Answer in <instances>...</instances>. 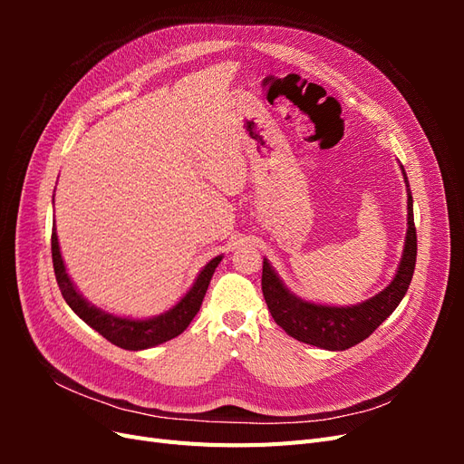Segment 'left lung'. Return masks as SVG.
Instances as JSON below:
<instances>
[{
	"label": "left lung",
	"instance_id": "obj_1",
	"mask_svg": "<svg viewBox=\"0 0 464 464\" xmlns=\"http://www.w3.org/2000/svg\"><path fill=\"white\" fill-rule=\"evenodd\" d=\"M402 176L406 184V198H409V230H406L402 259L391 285L385 290L375 294L373 298L346 307L305 302L294 296L283 285V280L278 278L269 261L263 259V296L276 325L283 327L286 334L294 336L300 343L314 344L325 350H346L362 343L363 339H368L395 312V307L401 304L406 290L411 286L416 266V227L412 213V193L404 168Z\"/></svg>",
	"mask_w": 464,
	"mask_h": 464
}]
</instances>
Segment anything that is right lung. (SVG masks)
I'll list each match as a JSON object with an SVG mask.
<instances>
[{
  "label": "right lung",
  "mask_w": 464,
  "mask_h": 464,
  "mask_svg": "<svg viewBox=\"0 0 464 464\" xmlns=\"http://www.w3.org/2000/svg\"><path fill=\"white\" fill-rule=\"evenodd\" d=\"M52 261H53L55 280H58L63 300L82 321L87 323V325H91L94 331L101 333L106 341H110L111 344H116L120 348L145 350V348H152L170 341L188 329L191 319L199 312L210 278H213L215 269L222 261V256L210 259L205 265V269L199 273L198 278H195L189 292L172 307V310H168L166 314L150 317V319L116 317L98 310V307L91 305L85 298H82L77 292V288L73 286L72 278H69V275L65 273V265L60 254V242H58V234H55V227L52 230Z\"/></svg>",
  "instance_id": "right-lung-1"
}]
</instances>
